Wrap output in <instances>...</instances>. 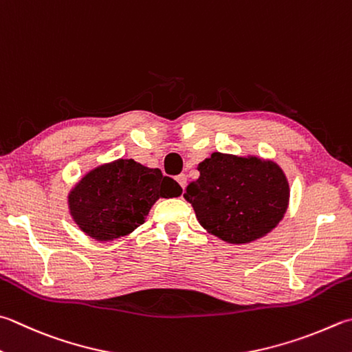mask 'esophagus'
<instances>
[{"instance_id":"34e87169","label":"esophagus","mask_w":352,"mask_h":352,"mask_svg":"<svg viewBox=\"0 0 352 352\" xmlns=\"http://www.w3.org/2000/svg\"><path fill=\"white\" fill-rule=\"evenodd\" d=\"M176 181H177L179 185H181L182 188L187 187V176H185V175H179V176L176 177Z\"/></svg>"}]
</instances>
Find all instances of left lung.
<instances>
[{"instance_id": "8db88e82", "label": "left lung", "mask_w": 352, "mask_h": 352, "mask_svg": "<svg viewBox=\"0 0 352 352\" xmlns=\"http://www.w3.org/2000/svg\"><path fill=\"white\" fill-rule=\"evenodd\" d=\"M184 193L199 223L227 243L267 236L287 213L289 184L279 164L258 156L216 153L197 165Z\"/></svg>"}]
</instances>
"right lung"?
I'll return each mask as SVG.
<instances>
[{"mask_svg": "<svg viewBox=\"0 0 352 352\" xmlns=\"http://www.w3.org/2000/svg\"><path fill=\"white\" fill-rule=\"evenodd\" d=\"M181 195V185L159 168L116 159L84 175L72 187L67 204L79 230L95 241L110 242L133 233L159 197Z\"/></svg>", "mask_w": 352, "mask_h": 352, "instance_id": "1", "label": "right lung"}]
</instances>
